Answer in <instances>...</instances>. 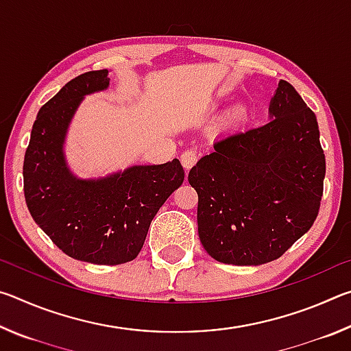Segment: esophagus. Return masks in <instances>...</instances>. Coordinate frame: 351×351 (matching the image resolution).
<instances>
[{
    "instance_id": "34e87169",
    "label": "esophagus",
    "mask_w": 351,
    "mask_h": 351,
    "mask_svg": "<svg viewBox=\"0 0 351 351\" xmlns=\"http://www.w3.org/2000/svg\"><path fill=\"white\" fill-rule=\"evenodd\" d=\"M198 161V154L197 152H192V150H186L181 154V164L182 167L186 170H190L193 167L195 164Z\"/></svg>"
}]
</instances>
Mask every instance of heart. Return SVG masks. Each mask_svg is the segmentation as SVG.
Here are the masks:
<instances>
[{
    "label": "heart",
    "mask_w": 351,
    "mask_h": 351,
    "mask_svg": "<svg viewBox=\"0 0 351 351\" xmlns=\"http://www.w3.org/2000/svg\"><path fill=\"white\" fill-rule=\"evenodd\" d=\"M249 116V110L246 105H237L235 108L230 110L228 112V116L224 117V123L229 127H235L240 125L241 122H245Z\"/></svg>",
    "instance_id": "b5f03b06"
}]
</instances>
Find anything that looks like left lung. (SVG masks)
I'll list each match as a JSON object with an SVG mask.
<instances>
[{
  "mask_svg": "<svg viewBox=\"0 0 351 351\" xmlns=\"http://www.w3.org/2000/svg\"><path fill=\"white\" fill-rule=\"evenodd\" d=\"M325 154L316 114L280 80L269 122L229 133L189 171L198 235L217 261L257 266L283 255L319 213Z\"/></svg>",
  "mask_w": 351,
  "mask_h": 351,
  "instance_id": "8db88e82",
  "label": "left lung"
}]
</instances>
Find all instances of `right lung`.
I'll list each match as a JSON object with an SVG mask.
<instances>
[{
    "mask_svg": "<svg viewBox=\"0 0 351 351\" xmlns=\"http://www.w3.org/2000/svg\"><path fill=\"white\" fill-rule=\"evenodd\" d=\"M108 86V69L68 82L40 108L23 165L34 221L64 254L94 265H121L138 257L152 219L184 181L178 159L132 165L90 180L71 171L64 156L69 123L83 97Z\"/></svg>",
    "mask_w": 351,
    "mask_h": 351,
    "instance_id": "add662e5",
    "label": "right lung"
}]
</instances>
